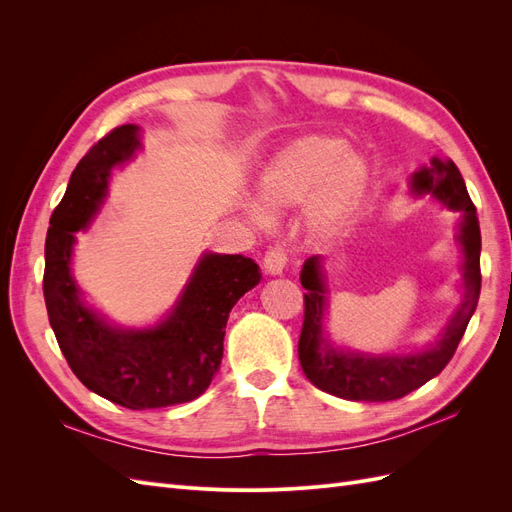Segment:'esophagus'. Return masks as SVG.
I'll list each match as a JSON object with an SVG mask.
<instances>
[{"mask_svg": "<svg viewBox=\"0 0 512 512\" xmlns=\"http://www.w3.org/2000/svg\"><path fill=\"white\" fill-rule=\"evenodd\" d=\"M286 262H288V252L284 247H271V250L265 254V271L269 275H282L286 269Z\"/></svg>", "mask_w": 512, "mask_h": 512, "instance_id": "obj_1", "label": "esophagus"}]
</instances>
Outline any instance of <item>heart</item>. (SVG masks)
I'll return each instance as SVG.
<instances>
[{
    "label": "heart",
    "mask_w": 512,
    "mask_h": 512,
    "mask_svg": "<svg viewBox=\"0 0 512 512\" xmlns=\"http://www.w3.org/2000/svg\"><path fill=\"white\" fill-rule=\"evenodd\" d=\"M369 166L363 156L346 151L335 136H305L286 147L262 173L258 196L269 211L297 209L312 203L309 224L320 232L344 226L363 203ZM252 218L265 220L258 209Z\"/></svg>",
    "instance_id": "1"
}]
</instances>
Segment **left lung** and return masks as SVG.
<instances>
[{
	"mask_svg": "<svg viewBox=\"0 0 512 512\" xmlns=\"http://www.w3.org/2000/svg\"><path fill=\"white\" fill-rule=\"evenodd\" d=\"M412 192L416 196H436L444 207L461 213L457 241L463 247V299L438 342L423 352L408 356L344 352L333 348L322 335L327 288L322 282L320 258H307L301 271V284L307 292L303 294L305 318L299 337V361L307 380L324 393L350 401H393L404 397L440 374L468 329L480 297V228L466 181L453 160L433 158L431 166L412 175Z\"/></svg>",
	"mask_w": 512,
	"mask_h": 512,
	"instance_id": "1",
	"label": "left lung"
}]
</instances>
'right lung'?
Returning a JSON list of instances; mask_svg holds the SVG:
<instances>
[{
	"label": "right lung",
	"mask_w": 512,
	"mask_h": 512,
	"mask_svg": "<svg viewBox=\"0 0 512 512\" xmlns=\"http://www.w3.org/2000/svg\"><path fill=\"white\" fill-rule=\"evenodd\" d=\"M138 147V128L128 123L100 138L76 164L46 232L42 290L74 376L113 404L149 410L185 404L207 391L220 371L230 309L260 282V271L241 254H205L173 312L153 329H117L85 307L70 273L74 232L87 228L106 196L111 170Z\"/></svg>",
	"instance_id": "obj_1"
}]
</instances>
